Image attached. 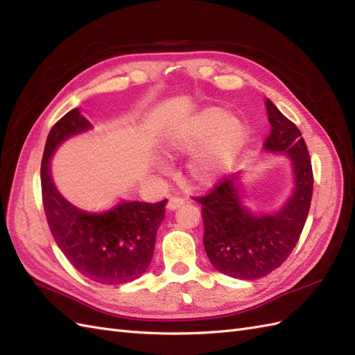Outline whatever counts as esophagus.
I'll return each instance as SVG.
<instances>
[{
	"mask_svg": "<svg viewBox=\"0 0 355 355\" xmlns=\"http://www.w3.org/2000/svg\"><path fill=\"white\" fill-rule=\"evenodd\" d=\"M184 202H186V200L183 197H180V195H171L169 200H168V209L175 210L178 207H182Z\"/></svg>",
	"mask_w": 355,
	"mask_h": 355,
	"instance_id": "34e87169",
	"label": "esophagus"
}]
</instances>
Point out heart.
Returning <instances> with one entry per match:
<instances>
[{
  "mask_svg": "<svg viewBox=\"0 0 355 355\" xmlns=\"http://www.w3.org/2000/svg\"><path fill=\"white\" fill-rule=\"evenodd\" d=\"M247 128L230 119L221 108H206L189 117L171 135L169 148L177 154H195L189 173L197 183H212L224 175L243 154L247 145Z\"/></svg>",
  "mask_w": 355,
  "mask_h": 355,
  "instance_id": "obj_1",
  "label": "heart"
}]
</instances>
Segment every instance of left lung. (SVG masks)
Listing matches in <instances>:
<instances>
[{
    "label": "left lung",
    "mask_w": 355,
    "mask_h": 355,
    "mask_svg": "<svg viewBox=\"0 0 355 355\" xmlns=\"http://www.w3.org/2000/svg\"><path fill=\"white\" fill-rule=\"evenodd\" d=\"M266 110L271 131L263 148L288 154L294 168V192L286 206L273 215L248 214L235 187L236 177H223L206 195L195 197L212 266L245 281L267 276L286 261L304 230L313 197V168L302 134L268 99Z\"/></svg>",
    "instance_id": "8db88e82"
}]
</instances>
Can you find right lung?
<instances>
[{
	"label": "right lung",
	"instance_id": "1",
	"mask_svg": "<svg viewBox=\"0 0 355 355\" xmlns=\"http://www.w3.org/2000/svg\"><path fill=\"white\" fill-rule=\"evenodd\" d=\"M92 128L74 108L50 130L41 163L44 212L58 247L80 275L105 285L126 284L149 267L166 200L119 201L96 212L67 201L51 180L50 158L64 140Z\"/></svg>",
	"mask_w": 355,
	"mask_h": 355
}]
</instances>
